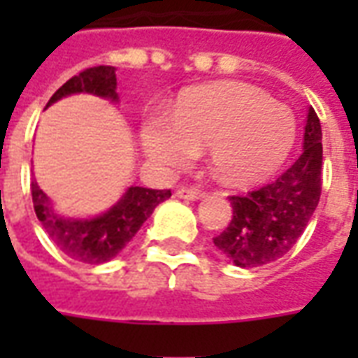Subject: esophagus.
Masks as SVG:
<instances>
[{
    "label": "esophagus",
    "instance_id": "34e87169",
    "mask_svg": "<svg viewBox=\"0 0 358 358\" xmlns=\"http://www.w3.org/2000/svg\"><path fill=\"white\" fill-rule=\"evenodd\" d=\"M176 197L178 199H186V201H199V199L205 197V194L199 192V189H194V187H182V189L176 192Z\"/></svg>",
    "mask_w": 358,
    "mask_h": 358
}]
</instances>
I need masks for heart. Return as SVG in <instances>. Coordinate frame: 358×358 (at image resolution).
<instances>
[{
    "label": "heart",
    "instance_id": "heart-1",
    "mask_svg": "<svg viewBox=\"0 0 358 358\" xmlns=\"http://www.w3.org/2000/svg\"><path fill=\"white\" fill-rule=\"evenodd\" d=\"M140 140L159 171H180L207 148L209 171L220 184L251 186L292 151L295 117L263 90L222 82L180 95L172 117L153 115L143 122Z\"/></svg>",
    "mask_w": 358,
    "mask_h": 358
}]
</instances>
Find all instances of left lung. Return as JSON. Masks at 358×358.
Masks as SVG:
<instances>
[{
    "instance_id": "1",
    "label": "left lung",
    "mask_w": 358,
    "mask_h": 358,
    "mask_svg": "<svg viewBox=\"0 0 358 358\" xmlns=\"http://www.w3.org/2000/svg\"><path fill=\"white\" fill-rule=\"evenodd\" d=\"M322 128L308 107L303 153L274 182L248 195H232V220L215 245L240 268L274 263L297 243L320 201Z\"/></svg>"
}]
</instances>
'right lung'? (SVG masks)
I'll list each match as a JSON object with an SVG mask.
<instances>
[{"instance_id":"obj_1","label":"right lung","mask_w":358,"mask_h":358,"mask_svg":"<svg viewBox=\"0 0 358 358\" xmlns=\"http://www.w3.org/2000/svg\"><path fill=\"white\" fill-rule=\"evenodd\" d=\"M115 66H92L66 80L51 95L45 107L74 94H94L118 101ZM32 201L38 220L53 243L66 257L86 264H103L115 259L130 243L141 224L151 217L159 203L171 197V189L130 186L109 210L92 218H71L53 209L50 197L32 180Z\"/></svg>"}]
</instances>
